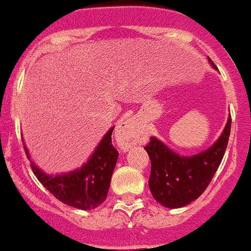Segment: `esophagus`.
Listing matches in <instances>:
<instances>
[{
	"mask_svg": "<svg viewBox=\"0 0 251 251\" xmlns=\"http://www.w3.org/2000/svg\"><path fill=\"white\" fill-rule=\"evenodd\" d=\"M117 141L121 145V148L128 149L131 145H134L136 142L137 137V128L136 125L131 120H125L121 123L117 127L116 131Z\"/></svg>",
	"mask_w": 251,
	"mask_h": 251,
	"instance_id": "obj_1",
	"label": "esophagus"
}]
</instances>
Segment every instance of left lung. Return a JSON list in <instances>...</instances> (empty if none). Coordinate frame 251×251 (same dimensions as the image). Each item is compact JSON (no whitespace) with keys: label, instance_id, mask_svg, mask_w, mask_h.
Listing matches in <instances>:
<instances>
[{"label":"left lung","instance_id":"8db88e82","mask_svg":"<svg viewBox=\"0 0 251 251\" xmlns=\"http://www.w3.org/2000/svg\"><path fill=\"white\" fill-rule=\"evenodd\" d=\"M209 62L216 69L210 58ZM230 117L218 141L190 157L180 156L156 137H151L145 150L151 160L149 187L156 201L165 207L177 209L190 204L206 190L226 150L231 128Z\"/></svg>","mask_w":251,"mask_h":251}]
</instances>
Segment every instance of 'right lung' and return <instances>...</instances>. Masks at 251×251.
Masks as SVG:
<instances>
[{
  "label": "right lung",
  "instance_id": "obj_1",
  "mask_svg": "<svg viewBox=\"0 0 251 251\" xmlns=\"http://www.w3.org/2000/svg\"><path fill=\"white\" fill-rule=\"evenodd\" d=\"M112 130L114 127L106 132L89 161L78 170L52 176L45 174L31 162L33 174L38 181L61 202L82 210L98 207L106 200L119 157V151L114 148L111 141ZM25 150L30 159L26 148Z\"/></svg>",
  "mask_w": 251,
  "mask_h": 251
}]
</instances>
